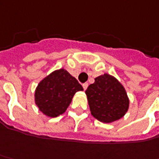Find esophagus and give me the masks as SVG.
Returning <instances> with one entry per match:
<instances>
[{
  "label": "esophagus",
  "mask_w": 159,
  "mask_h": 159,
  "mask_svg": "<svg viewBox=\"0 0 159 159\" xmlns=\"http://www.w3.org/2000/svg\"><path fill=\"white\" fill-rule=\"evenodd\" d=\"M83 88H84V90H86V89H87V88H88V84H87V83H85V84H83Z\"/></svg>",
  "instance_id": "obj_1"
}]
</instances>
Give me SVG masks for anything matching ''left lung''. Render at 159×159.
Listing matches in <instances>:
<instances>
[{"mask_svg":"<svg viewBox=\"0 0 159 159\" xmlns=\"http://www.w3.org/2000/svg\"><path fill=\"white\" fill-rule=\"evenodd\" d=\"M85 93L91 114L102 122L115 121L123 117L129 109V100L126 90L110 75L96 77L94 84L89 85Z\"/></svg>","mask_w":159,"mask_h":159,"instance_id":"1","label":"left lung"}]
</instances>
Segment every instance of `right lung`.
<instances>
[{
  "mask_svg": "<svg viewBox=\"0 0 159 159\" xmlns=\"http://www.w3.org/2000/svg\"><path fill=\"white\" fill-rule=\"evenodd\" d=\"M83 86L65 69L53 71L39 84L35 91V103L49 117H57L67 110L75 92Z\"/></svg>",
  "mask_w": 159,
  "mask_h": 159,
  "instance_id": "obj_1",
  "label": "right lung"
}]
</instances>
